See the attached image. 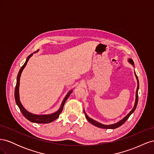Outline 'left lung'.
I'll return each instance as SVG.
<instances>
[{"mask_svg": "<svg viewBox=\"0 0 154 154\" xmlns=\"http://www.w3.org/2000/svg\"><path fill=\"white\" fill-rule=\"evenodd\" d=\"M128 62H129L130 64H132L133 66H134V63L133 60H132L131 58H129V59L128 60ZM134 73H135V76H136V79H137V87L136 93V100H135V104H134V107H133V109H132V110L130 111V112H129L127 116H126L124 118H123L122 120L119 121V122H118V123H114V124H112V125H103V124H101V123H99V122H96V121L94 120L93 119H92V118L88 117V116L87 115V114L85 113V110H83V112H84L85 115V117H86L88 121V122H90L91 124H92L93 125L96 126V127H99V128H105V129H115V128H116L119 127L120 126H122L123 123H125V122H126V121H127V120L128 119V118L130 117V115H131V114L134 112V110H136L137 105V102H138L139 80H138V78H137V75H136V72H134Z\"/></svg>", "mask_w": 154, "mask_h": 154, "instance_id": "8db88e82", "label": "left lung"}]
</instances>
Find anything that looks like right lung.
<instances>
[{"label": "right lung", "mask_w": 154, "mask_h": 154, "mask_svg": "<svg viewBox=\"0 0 154 154\" xmlns=\"http://www.w3.org/2000/svg\"><path fill=\"white\" fill-rule=\"evenodd\" d=\"M38 50L36 51L34 53L38 52ZM32 54L33 53L31 54L26 59V61L24 63V64L23 65L22 67L20 68L19 72H18V74L17 75V84H16V87H15V101H16V103L18 105V108L20 109L21 112L22 113V114L24 115V117L27 119H28L30 122H32V123H49L51 122H53L55 119H57L60 114V113L62 112V111L63 110V106L65 103H66V101H67V98L69 97V96H70V94H71L72 90L70 91L67 95L66 96V97H64V99L62 101V105L60 106V109L57 111L53 113V114H43V115H38V114H32L29 112L27 111L24 106H22L21 102L20 101V97H19V85H20V76H21V74L23 70L25 68V67L26 66L27 63L28 62V60H29V58L32 57Z\"/></svg>", "instance_id": "obj_1"}]
</instances>
